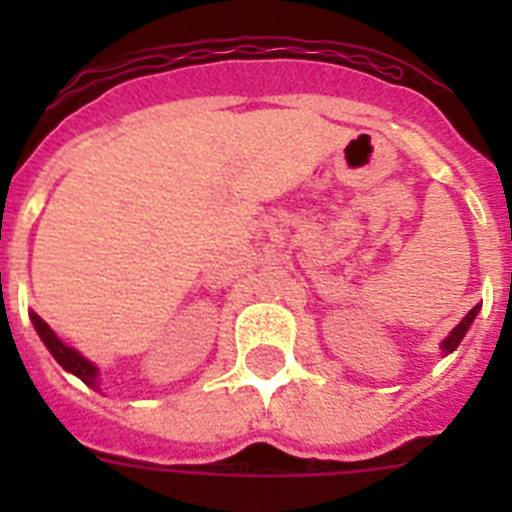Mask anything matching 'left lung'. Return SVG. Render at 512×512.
<instances>
[{
	"label": "left lung",
	"instance_id": "obj_1",
	"mask_svg": "<svg viewBox=\"0 0 512 512\" xmlns=\"http://www.w3.org/2000/svg\"><path fill=\"white\" fill-rule=\"evenodd\" d=\"M477 312H479V305H474L472 310H469L467 315H464V320H461V323L456 325L454 330H451L449 338H446V341L441 343V351H443V354H451V351H456V346H459V343H461V338L467 336L469 325H472L474 318H477Z\"/></svg>",
	"mask_w": 512,
	"mask_h": 512
}]
</instances>
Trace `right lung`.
Masks as SVG:
<instances>
[{"label": "right lung", "mask_w": 512, "mask_h": 512, "mask_svg": "<svg viewBox=\"0 0 512 512\" xmlns=\"http://www.w3.org/2000/svg\"><path fill=\"white\" fill-rule=\"evenodd\" d=\"M30 320H33V325H35V330H38L40 341H43L45 348L51 351L53 359H56L58 364H61L63 369H66V372H71V374H74V377H79L81 382L87 384V387H94V390H97V377H99L97 366H94L89 359H84V356H81L79 351H76V348L66 346V343H63L61 338H58L56 333H53V330L48 328V323H45V320L40 318V315L30 312Z\"/></svg>", "instance_id": "obj_1"}]
</instances>
